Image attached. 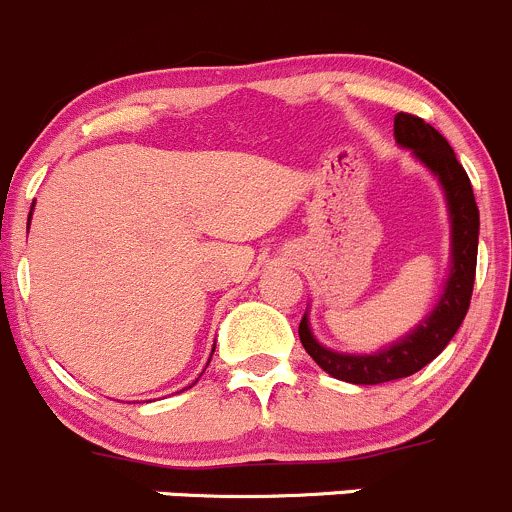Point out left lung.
Returning <instances> with one entry per match:
<instances>
[{"label":"left lung","mask_w":512,"mask_h":512,"mask_svg":"<svg viewBox=\"0 0 512 512\" xmlns=\"http://www.w3.org/2000/svg\"><path fill=\"white\" fill-rule=\"evenodd\" d=\"M394 136L401 146L411 148L414 156L426 163L441 180L446 190L448 210H451V275L441 302L421 324L404 337L401 342L391 344L379 354H337L324 349L309 332L307 314L299 322V342L307 354L334 379L349 381V384H384V381L404 379L416 374L418 369L436 359L446 349L453 334L458 332L471 307L473 282H476V260H478V205L473 198L471 180L463 165L458 163L456 153L448 146L446 138L414 113H396Z\"/></svg>","instance_id":"obj_1"}]
</instances>
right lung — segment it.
Wrapping results in <instances>:
<instances>
[{"label": "right lung", "mask_w": 512, "mask_h": 512, "mask_svg": "<svg viewBox=\"0 0 512 512\" xmlns=\"http://www.w3.org/2000/svg\"><path fill=\"white\" fill-rule=\"evenodd\" d=\"M29 218H32V213H29Z\"/></svg>", "instance_id": "right-lung-1"}]
</instances>
